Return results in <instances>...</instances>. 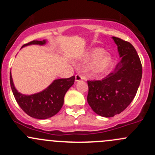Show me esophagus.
Wrapping results in <instances>:
<instances>
[{
	"label": "esophagus",
	"instance_id": "esophagus-1",
	"mask_svg": "<svg viewBox=\"0 0 155 155\" xmlns=\"http://www.w3.org/2000/svg\"><path fill=\"white\" fill-rule=\"evenodd\" d=\"M83 79L84 77L82 76L81 74H77L75 75V81H79L83 80Z\"/></svg>",
	"mask_w": 155,
	"mask_h": 155
}]
</instances>
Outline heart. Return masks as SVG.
Masks as SVG:
<instances>
[{"mask_svg":"<svg viewBox=\"0 0 155 155\" xmlns=\"http://www.w3.org/2000/svg\"><path fill=\"white\" fill-rule=\"evenodd\" d=\"M85 59L87 61H94L91 64V70L95 74L105 73L110 68L113 59L109 54H105V50L96 48L88 51Z\"/></svg>","mask_w":155,"mask_h":155,"instance_id":"1","label":"heart"}]
</instances>
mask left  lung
I'll list each match as a JSON object with an SVG mask.
<instances>
[{"instance_id": "8db88e82", "label": "left lung", "mask_w": 155, "mask_h": 155, "mask_svg": "<svg viewBox=\"0 0 155 155\" xmlns=\"http://www.w3.org/2000/svg\"><path fill=\"white\" fill-rule=\"evenodd\" d=\"M121 60L102 80L87 81V102L97 114L113 117L133 101L142 76V66L130 42L113 36Z\"/></svg>"}]
</instances>
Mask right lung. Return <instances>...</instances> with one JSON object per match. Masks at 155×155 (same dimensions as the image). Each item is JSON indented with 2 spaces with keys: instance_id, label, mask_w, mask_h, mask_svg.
Here are the masks:
<instances>
[{
  "instance_id": "1",
  "label": "right lung",
  "mask_w": 155,
  "mask_h": 155,
  "mask_svg": "<svg viewBox=\"0 0 155 155\" xmlns=\"http://www.w3.org/2000/svg\"><path fill=\"white\" fill-rule=\"evenodd\" d=\"M45 43V40H33L24 44L22 47L32 44L43 45ZM74 79L75 76L69 78L58 79L54 81L42 92L32 95H24L18 93L15 89L12 76L10 74V87L17 104L26 114L39 119H48L59 112L64 104V95L68 90L74 84Z\"/></svg>"
}]
</instances>
